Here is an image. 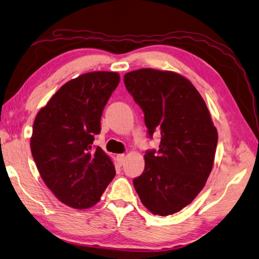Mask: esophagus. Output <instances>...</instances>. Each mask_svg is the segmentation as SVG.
<instances>
[{"label": "esophagus", "instance_id": "34e87169", "mask_svg": "<svg viewBox=\"0 0 259 259\" xmlns=\"http://www.w3.org/2000/svg\"><path fill=\"white\" fill-rule=\"evenodd\" d=\"M117 159H118V161H119L120 164H123V162L125 160V155H124V153H121V155L117 156Z\"/></svg>", "mask_w": 259, "mask_h": 259}]
</instances>
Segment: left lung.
Wrapping results in <instances>:
<instances>
[{
    "instance_id": "8db88e82",
    "label": "left lung",
    "mask_w": 259,
    "mask_h": 259,
    "mask_svg": "<svg viewBox=\"0 0 259 259\" xmlns=\"http://www.w3.org/2000/svg\"><path fill=\"white\" fill-rule=\"evenodd\" d=\"M126 90L145 113L148 135H161L148 150L145 170L134 179L144 206L159 216L178 212L195 199L212 169L218 141L200 93L172 71L139 69L124 74Z\"/></svg>"
}]
</instances>
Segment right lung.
Returning a JSON list of instances; mask_svg holds the SVG:
<instances>
[{
	"label": "right lung",
	"instance_id": "add662e5",
	"mask_svg": "<svg viewBox=\"0 0 259 259\" xmlns=\"http://www.w3.org/2000/svg\"><path fill=\"white\" fill-rule=\"evenodd\" d=\"M119 82L117 72L81 74L60 88L36 114L30 142L33 159L48 188L69 207L95 206L114 177L111 159L92 144Z\"/></svg>",
	"mask_w": 259,
	"mask_h": 259
}]
</instances>
